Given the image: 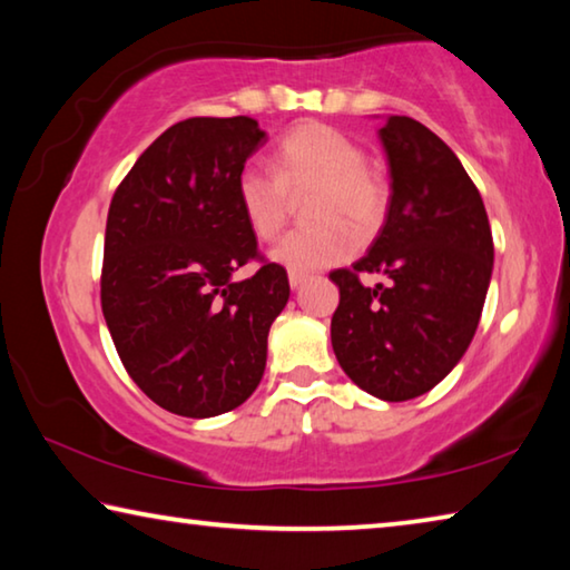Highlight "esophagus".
<instances>
[{"label":"esophagus","instance_id":"esophagus-1","mask_svg":"<svg viewBox=\"0 0 570 570\" xmlns=\"http://www.w3.org/2000/svg\"><path fill=\"white\" fill-rule=\"evenodd\" d=\"M304 282H306V274H296V272L288 274V284H292V288H298Z\"/></svg>","mask_w":570,"mask_h":570}]
</instances>
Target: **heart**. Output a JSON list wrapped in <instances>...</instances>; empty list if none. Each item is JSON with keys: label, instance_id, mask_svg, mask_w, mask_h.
<instances>
[{"label": "heart", "instance_id": "1", "mask_svg": "<svg viewBox=\"0 0 570 570\" xmlns=\"http://www.w3.org/2000/svg\"><path fill=\"white\" fill-rule=\"evenodd\" d=\"M352 135L326 122H298L274 148V170L246 163L236 176V200L250 234L272 240L292 214V196L308 198L312 226L286 234L272 250L288 272L308 274L346 262L356 248L355 228L370 238L390 214V180Z\"/></svg>", "mask_w": 570, "mask_h": 570}]
</instances>
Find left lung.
Instances as JSON below:
<instances>
[{
	"label": "left lung",
	"instance_id": "left-lung-1",
	"mask_svg": "<svg viewBox=\"0 0 570 570\" xmlns=\"http://www.w3.org/2000/svg\"><path fill=\"white\" fill-rule=\"evenodd\" d=\"M380 138L390 214L366 256L330 274L340 286L332 346L356 387L404 402L445 380L475 336L493 234L480 190L435 132L390 115ZM364 273L387 275L389 284L364 287Z\"/></svg>",
	"mask_w": 570,
	"mask_h": 570
}]
</instances>
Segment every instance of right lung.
Wrapping results in <instances>:
<instances>
[{
    "instance_id": "obj_1",
    "label": "right lung",
    "mask_w": 570,
    "mask_h": 570,
    "mask_svg": "<svg viewBox=\"0 0 570 570\" xmlns=\"http://www.w3.org/2000/svg\"><path fill=\"white\" fill-rule=\"evenodd\" d=\"M266 142L254 118H188L153 140L115 190L100 304L132 382L180 417L244 404L288 302L236 200V176ZM257 274L234 283L240 265Z\"/></svg>"
}]
</instances>
